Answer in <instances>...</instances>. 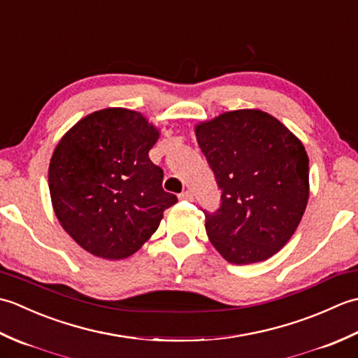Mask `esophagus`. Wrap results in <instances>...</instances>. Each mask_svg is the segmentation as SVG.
Returning <instances> with one entry per match:
<instances>
[{
  "mask_svg": "<svg viewBox=\"0 0 358 358\" xmlns=\"http://www.w3.org/2000/svg\"><path fill=\"white\" fill-rule=\"evenodd\" d=\"M180 199H181V200H189V201H192V200H194V195H192V192H191V191H185V192H181V194H180Z\"/></svg>",
  "mask_w": 358,
  "mask_h": 358,
  "instance_id": "34e87169",
  "label": "esophagus"
}]
</instances>
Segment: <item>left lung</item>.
Masks as SVG:
<instances>
[{"instance_id":"obj_1","label":"left lung","mask_w":358,"mask_h":358,"mask_svg":"<svg viewBox=\"0 0 358 358\" xmlns=\"http://www.w3.org/2000/svg\"><path fill=\"white\" fill-rule=\"evenodd\" d=\"M194 131L222 189L220 209L204 212L210 243L232 264L268 260L291 240L305 214V146L260 109L223 112Z\"/></svg>"}]
</instances>
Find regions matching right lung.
Listing matches in <instances>:
<instances>
[{
    "label": "right lung",
    "instance_id": "right-lung-1",
    "mask_svg": "<svg viewBox=\"0 0 358 358\" xmlns=\"http://www.w3.org/2000/svg\"><path fill=\"white\" fill-rule=\"evenodd\" d=\"M158 138L159 129L141 112L108 108L83 117L58 141L49 164L52 208L89 254L134 255L177 203L149 158Z\"/></svg>",
    "mask_w": 358,
    "mask_h": 358
}]
</instances>
